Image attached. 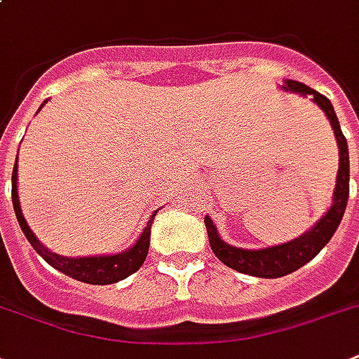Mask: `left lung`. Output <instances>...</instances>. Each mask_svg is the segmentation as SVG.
I'll use <instances>...</instances> for the list:
<instances>
[{"label": "left lung", "instance_id": "obj_1", "mask_svg": "<svg viewBox=\"0 0 359 359\" xmlns=\"http://www.w3.org/2000/svg\"><path fill=\"white\" fill-rule=\"evenodd\" d=\"M281 89L296 93L300 97H311L313 102L326 114L332 128H334L337 147H339V169H337V180H335L337 184L334 188V197H332L330 208L323 218L313 225L311 229H307L298 238L289 240L285 244L261 248V250H244V248L227 244L218 235V229H216L212 219L205 216V225H207L208 240H210V248H212L214 255L218 257L224 264L236 270V272L266 279L281 278V276L294 272V270L304 266L306 262L311 261L313 257L328 244L330 238L334 236V233L339 227L343 214H345L346 203H348V179H351L348 145H346L345 135L341 132L339 121H337L332 102L324 95L317 93L311 87L304 86L300 81L285 80Z\"/></svg>", "mask_w": 359, "mask_h": 359}]
</instances>
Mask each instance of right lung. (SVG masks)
<instances>
[{
  "label": "right lung",
  "instance_id": "1",
  "mask_svg": "<svg viewBox=\"0 0 359 359\" xmlns=\"http://www.w3.org/2000/svg\"><path fill=\"white\" fill-rule=\"evenodd\" d=\"M46 104V102H44ZM42 104V106H44ZM41 106V108H42ZM39 108V111H41ZM20 151V149H18ZM18 162V158H16ZM14 162L13 169V205L14 212H16V219H18L20 227L24 231L25 238L29 240V244L35 248V251L44 259V261L53 266L59 272L67 273L70 278L83 281L89 285H109L117 283L121 279L128 278L130 273H134L135 270H140L141 264L145 262L147 253H149V244H151V227L154 222V216L160 210L151 214V218L147 222L145 229L141 231L140 238L135 240L134 244L130 245L128 250L121 251V253H114V255H93V257H65L59 253H53L42 244L41 240L36 238L35 233L29 229V225L25 222L24 214H22V207H20L18 197V165Z\"/></svg>",
  "mask_w": 359,
  "mask_h": 359
}]
</instances>
